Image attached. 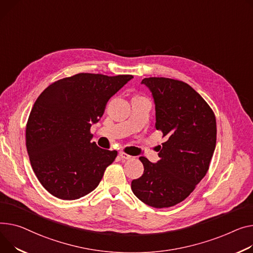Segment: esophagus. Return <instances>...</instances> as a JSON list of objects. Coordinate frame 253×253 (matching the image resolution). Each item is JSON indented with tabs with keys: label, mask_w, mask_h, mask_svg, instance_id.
<instances>
[{
	"label": "esophagus",
	"mask_w": 253,
	"mask_h": 253,
	"mask_svg": "<svg viewBox=\"0 0 253 253\" xmlns=\"http://www.w3.org/2000/svg\"><path fill=\"white\" fill-rule=\"evenodd\" d=\"M119 156L121 157V159H123V160H129V159H131L132 157L131 156H129V155H127V154H125V153H123V151H120L119 153Z\"/></svg>",
	"instance_id": "34e87169"
}]
</instances>
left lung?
<instances>
[{
  "mask_svg": "<svg viewBox=\"0 0 253 253\" xmlns=\"http://www.w3.org/2000/svg\"><path fill=\"white\" fill-rule=\"evenodd\" d=\"M156 106V128L167 141L160 160L140 157L143 175L131 189L145 205L173 207L186 198L210 167L216 142L215 117L206 100L187 83L164 77L144 78Z\"/></svg>",
  "mask_w": 253,
  "mask_h": 253,
  "instance_id": "1",
  "label": "left lung"
}]
</instances>
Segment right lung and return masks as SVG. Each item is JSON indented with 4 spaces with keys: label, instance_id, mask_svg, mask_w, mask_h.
<instances>
[{
    "label": "right lung",
    "instance_id": "1",
    "mask_svg": "<svg viewBox=\"0 0 253 253\" xmlns=\"http://www.w3.org/2000/svg\"><path fill=\"white\" fill-rule=\"evenodd\" d=\"M132 78L79 73L52 83L38 97L26 125V148L32 170L47 192L74 200L97 187L117 151L91 143L90 127Z\"/></svg>",
    "mask_w": 253,
    "mask_h": 253
}]
</instances>
